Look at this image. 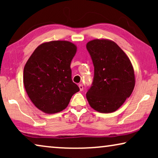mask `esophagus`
I'll return each instance as SVG.
<instances>
[{
	"label": "esophagus",
	"mask_w": 158,
	"mask_h": 158,
	"mask_svg": "<svg viewBox=\"0 0 158 158\" xmlns=\"http://www.w3.org/2000/svg\"><path fill=\"white\" fill-rule=\"evenodd\" d=\"M78 87H79V88H80V90H81V91H82V90H83V85H82V84H79Z\"/></svg>",
	"instance_id": "1"
}]
</instances>
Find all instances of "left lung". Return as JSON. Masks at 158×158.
Wrapping results in <instances>:
<instances>
[{"label":"left lung","mask_w":158,"mask_h":158,"mask_svg":"<svg viewBox=\"0 0 158 158\" xmlns=\"http://www.w3.org/2000/svg\"><path fill=\"white\" fill-rule=\"evenodd\" d=\"M94 66L91 87L86 94L90 107L100 113L117 110L131 96L135 85L129 58L113 41L94 40L86 44Z\"/></svg>","instance_id":"left-lung-1"}]
</instances>
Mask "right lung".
Returning <instances> with one entry per match:
<instances>
[{"label": "right lung", "instance_id": "1", "mask_svg": "<svg viewBox=\"0 0 158 158\" xmlns=\"http://www.w3.org/2000/svg\"><path fill=\"white\" fill-rule=\"evenodd\" d=\"M76 45L68 41H51L36 47L23 68V84L30 100L46 114L68 106L80 89L72 81L70 63Z\"/></svg>", "mask_w": 158, "mask_h": 158}]
</instances>
